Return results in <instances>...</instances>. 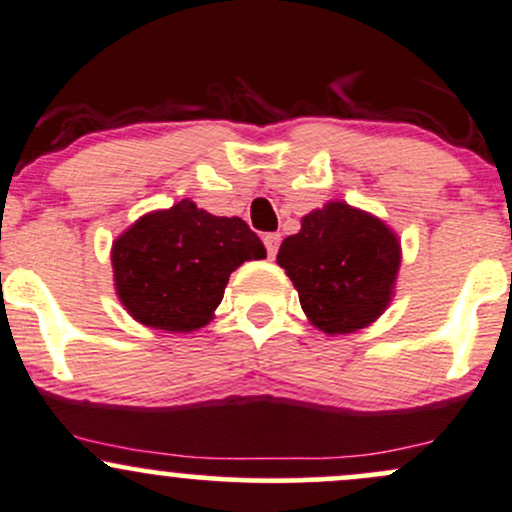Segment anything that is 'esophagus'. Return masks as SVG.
Instances as JSON below:
<instances>
[{
  "mask_svg": "<svg viewBox=\"0 0 512 512\" xmlns=\"http://www.w3.org/2000/svg\"><path fill=\"white\" fill-rule=\"evenodd\" d=\"M262 240H264V248H267V252H269V257H272V260H274V255H276V252H279L281 236H279V233H267V236H264Z\"/></svg>",
  "mask_w": 512,
  "mask_h": 512,
  "instance_id": "1",
  "label": "esophagus"
}]
</instances>
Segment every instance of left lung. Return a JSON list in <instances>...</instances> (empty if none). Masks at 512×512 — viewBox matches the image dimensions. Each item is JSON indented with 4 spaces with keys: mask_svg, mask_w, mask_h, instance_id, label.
I'll return each mask as SVG.
<instances>
[{
    "mask_svg": "<svg viewBox=\"0 0 512 512\" xmlns=\"http://www.w3.org/2000/svg\"><path fill=\"white\" fill-rule=\"evenodd\" d=\"M276 264L296 286L310 325L334 337L363 330L385 313L402 245L370 211L327 202L303 216L301 231L281 243Z\"/></svg>",
    "mask_w": 512,
    "mask_h": 512,
    "instance_id": "8db88e82",
    "label": "left lung"
}]
</instances>
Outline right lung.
I'll use <instances>...</instances> for the list:
<instances>
[{"label": "right lung", "mask_w": 512, "mask_h": 512, "mask_svg": "<svg viewBox=\"0 0 512 512\" xmlns=\"http://www.w3.org/2000/svg\"><path fill=\"white\" fill-rule=\"evenodd\" d=\"M264 257L248 223L209 214L192 199L139 216L110 250L115 293L127 313L178 334L209 325L231 272Z\"/></svg>", "instance_id": "1"}]
</instances>
